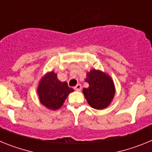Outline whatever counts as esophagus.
Instances as JSON below:
<instances>
[{
    "mask_svg": "<svg viewBox=\"0 0 152 152\" xmlns=\"http://www.w3.org/2000/svg\"><path fill=\"white\" fill-rule=\"evenodd\" d=\"M81 88H82V87H81V85H80V84H77V85L75 86V91H80V90H81Z\"/></svg>",
    "mask_w": 152,
    "mask_h": 152,
    "instance_id": "obj_1",
    "label": "esophagus"
}]
</instances>
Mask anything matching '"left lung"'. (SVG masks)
I'll use <instances>...</instances> for the list:
<instances>
[{
	"mask_svg": "<svg viewBox=\"0 0 152 152\" xmlns=\"http://www.w3.org/2000/svg\"><path fill=\"white\" fill-rule=\"evenodd\" d=\"M85 81L89 84V87L84 88L83 93L92 108L103 110L110 105L116 89L110 75L100 70L92 69L87 73Z\"/></svg>",
	"mask_w": 152,
	"mask_h": 152,
	"instance_id": "1",
	"label": "left lung"
}]
</instances>
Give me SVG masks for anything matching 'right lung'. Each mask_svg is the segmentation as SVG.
Returning a JSON list of instances; mask_svg holds the SVG:
<instances>
[{"mask_svg":"<svg viewBox=\"0 0 152 152\" xmlns=\"http://www.w3.org/2000/svg\"><path fill=\"white\" fill-rule=\"evenodd\" d=\"M74 90L67 82H61L53 71L47 72L40 79L37 88V94L41 104L51 110L61 108L67 96Z\"/></svg>","mask_w":152,"mask_h":152,"instance_id":"right-lung-1","label":"right lung"}]
</instances>
